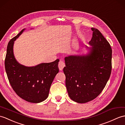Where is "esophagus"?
Returning a JSON list of instances; mask_svg holds the SVG:
<instances>
[{
    "instance_id": "1",
    "label": "esophagus",
    "mask_w": 125,
    "mask_h": 125,
    "mask_svg": "<svg viewBox=\"0 0 125 125\" xmlns=\"http://www.w3.org/2000/svg\"><path fill=\"white\" fill-rule=\"evenodd\" d=\"M65 66V63L63 61L60 60L59 63V68L60 69V70H62Z\"/></svg>"
}]
</instances>
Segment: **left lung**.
<instances>
[{"mask_svg":"<svg viewBox=\"0 0 125 125\" xmlns=\"http://www.w3.org/2000/svg\"><path fill=\"white\" fill-rule=\"evenodd\" d=\"M89 52L85 55L65 57V85L69 97L74 102L85 103L97 97L109 79L112 69V49L97 29L92 28Z\"/></svg>","mask_w":125,"mask_h":125,"instance_id":"obj_1","label":"left lung"}]
</instances>
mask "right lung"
Instances as JSON below:
<instances>
[{"mask_svg":"<svg viewBox=\"0 0 125 125\" xmlns=\"http://www.w3.org/2000/svg\"><path fill=\"white\" fill-rule=\"evenodd\" d=\"M24 30H21L8 43L5 70L9 82L16 94L29 102L38 103L48 96L52 83L59 71V60L34 66H26L20 64L14 57L13 46L14 41Z\"/></svg>","mask_w":125,"mask_h":125,"instance_id":"obj_1","label":"right lung"}]
</instances>
